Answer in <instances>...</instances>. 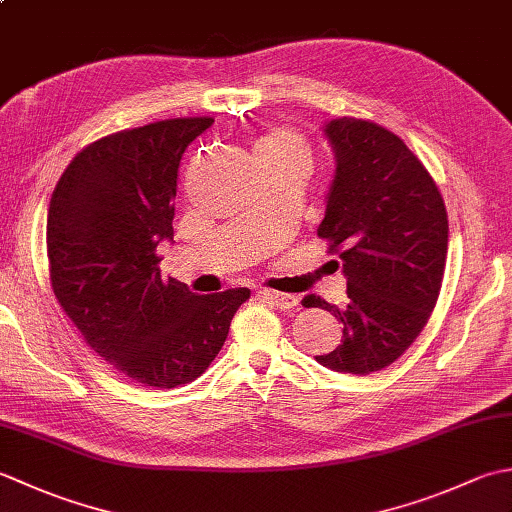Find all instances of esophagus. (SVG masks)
Returning a JSON list of instances; mask_svg holds the SVG:
<instances>
[{
    "instance_id": "obj_1",
    "label": "esophagus",
    "mask_w": 512,
    "mask_h": 512,
    "mask_svg": "<svg viewBox=\"0 0 512 512\" xmlns=\"http://www.w3.org/2000/svg\"><path fill=\"white\" fill-rule=\"evenodd\" d=\"M259 297L266 299L268 303H273L275 308H281V310H292L295 306H299V299L295 295H284V292L259 290Z\"/></svg>"
}]
</instances>
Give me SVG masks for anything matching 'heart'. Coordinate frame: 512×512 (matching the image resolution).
<instances>
[{
	"mask_svg": "<svg viewBox=\"0 0 512 512\" xmlns=\"http://www.w3.org/2000/svg\"><path fill=\"white\" fill-rule=\"evenodd\" d=\"M255 162H270V165H292L306 169L312 162L310 145L299 134L290 129H270L255 145Z\"/></svg>",
	"mask_w": 512,
	"mask_h": 512,
	"instance_id": "obj_1",
	"label": "heart"
}]
</instances>
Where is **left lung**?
Returning a JSON list of instances; mask_svg holds the SVG:
<instances>
[{
  "label": "left lung",
  "instance_id": "1",
  "mask_svg": "<svg viewBox=\"0 0 512 512\" xmlns=\"http://www.w3.org/2000/svg\"><path fill=\"white\" fill-rule=\"evenodd\" d=\"M323 134L336 169L317 233L341 257L350 301L339 308L308 295L303 306L343 323L341 345L317 361L365 376L405 354L427 325L447 264L449 220L429 171L389 129L343 116Z\"/></svg>",
  "mask_w": 512,
  "mask_h": 512
}]
</instances>
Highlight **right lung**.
<instances>
[{"label":"right lung","mask_w":512,"mask_h":512,"mask_svg":"<svg viewBox=\"0 0 512 512\" xmlns=\"http://www.w3.org/2000/svg\"><path fill=\"white\" fill-rule=\"evenodd\" d=\"M213 118H169L125 129L74 156L54 187L46 244L54 297L85 343L145 387L204 374L248 288L195 295L160 275L173 242V198L184 149Z\"/></svg>","instance_id":"1"}]
</instances>
